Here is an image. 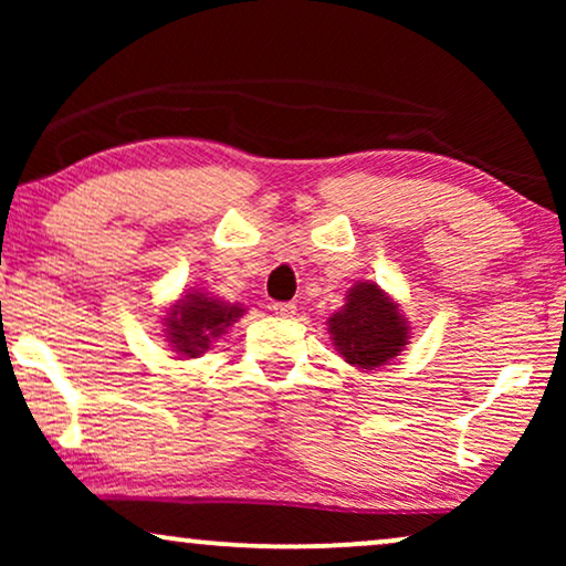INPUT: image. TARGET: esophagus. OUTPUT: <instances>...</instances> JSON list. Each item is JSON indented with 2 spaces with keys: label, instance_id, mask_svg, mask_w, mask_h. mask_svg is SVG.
I'll return each instance as SVG.
<instances>
[{
  "label": "esophagus",
  "instance_id": "1",
  "mask_svg": "<svg viewBox=\"0 0 566 566\" xmlns=\"http://www.w3.org/2000/svg\"><path fill=\"white\" fill-rule=\"evenodd\" d=\"M273 312L277 314V316H293L296 314V304H293V301H273Z\"/></svg>",
  "mask_w": 566,
  "mask_h": 566
}]
</instances>
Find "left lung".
<instances>
[{
    "label": "left lung",
    "instance_id": "1",
    "mask_svg": "<svg viewBox=\"0 0 566 566\" xmlns=\"http://www.w3.org/2000/svg\"><path fill=\"white\" fill-rule=\"evenodd\" d=\"M327 324L339 355L366 370L397 358L409 339L399 306L370 281L355 283L347 291V304Z\"/></svg>",
    "mask_w": 566,
    "mask_h": 566
}]
</instances>
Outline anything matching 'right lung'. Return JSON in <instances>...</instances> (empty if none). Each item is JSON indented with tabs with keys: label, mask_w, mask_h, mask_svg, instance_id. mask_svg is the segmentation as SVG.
<instances>
[{
	"label": "right lung",
	"mask_w": 566,
	"mask_h": 566,
	"mask_svg": "<svg viewBox=\"0 0 566 566\" xmlns=\"http://www.w3.org/2000/svg\"><path fill=\"white\" fill-rule=\"evenodd\" d=\"M244 308L239 304H223L206 293H188L177 301L167 314V339L185 358H198L208 350L213 337H221L229 324H234Z\"/></svg>",
	"instance_id": "right-lung-1"
}]
</instances>
